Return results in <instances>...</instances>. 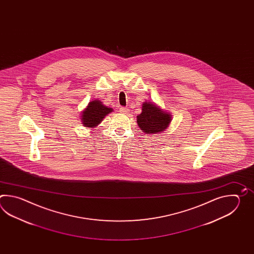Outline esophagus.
Returning a JSON list of instances; mask_svg holds the SVG:
<instances>
[{"mask_svg":"<svg viewBox=\"0 0 254 254\" xmlns=\"http://www.w3.org/2000/svg\"><path fill=\"white\" fill-rule=\"evenodd\" d=\"M120 112L123 113V114H127L129 112V109L127 108V107H121L120 108Z\"/></svg>","mask_w":254,"mask_h":254,"instance_id":"1","label":"esophagus"}]
</instances>
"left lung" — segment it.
<instances>
[{
	"label": "left lung",
	"instance_id": "1",
	"mask_svg": "<svg viewBox=\"0 0 254 254\" xmlns=\"http://www.w3.org/2000/svg\"><path fill=\"white\" fill-rule=\"evenodd\" d=\"M172 115L157 107L154 103H143L141 114L137 116V124L146 134H156L167 128Z\"/></svg>",
	"mask_w": 254,
	"mask_h": 254
}]
</instances>
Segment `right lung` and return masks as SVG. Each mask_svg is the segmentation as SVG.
I'll use <instances>...</instances> for the list:
<instances>
[{"instance_id": "obj_1", "label": "right lung", "mask_w": 254, "mask_h": 254, "mask_svg": "<svg viewBox=\"0 0 254 254\" xmlns=\"http://www.w3.org/2000/svg\"><path fill=\"white\" fill-rule=\"evenodd\" d=\"M113 112V109L103 105L99 100L90 102L86 109L81 113V123L85 127L94 128L103 121V118Z\"/></svg>"}]
</instances>
